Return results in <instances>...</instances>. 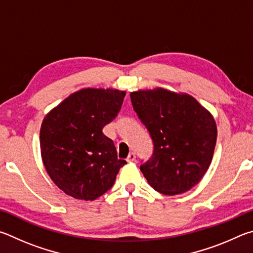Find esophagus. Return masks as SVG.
Here are the masks:
<instances>
[{
	"instance_id": "obj_1",
	"label": "esophagus",
	"mask_w": 253,
	"mask_h": 253,
	"mask_svg": "<svg viewBox=\"0 0 253 253\" xmlns=\"http://www.w3.org/2000/svg\"><path fill=\"white\" fill-rule=\"evenodd\" d=\"M135 153L134 152H131L129 156H127V158H126V161L127 162H133V161H135Z\"/></svg>"
}]
</instances>
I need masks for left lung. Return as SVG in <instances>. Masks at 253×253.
<instances>
[{"label":"left lung","instance_id":"left-lung-1","mask_svg":"<svg viewBox=\"0 0 253 253\" xmlns=\"http://www.w3.org/2000/svg\"><path fill=\"white\" fill-rule=\"evenodd\" d=\"M133 110L153 142V153L140 170L156 191L175 196L199 183L216 142L212 115L188 94L163 88L131 93Z\"/></svg>","mask_w":253,"mask_h":253}]
</instances>
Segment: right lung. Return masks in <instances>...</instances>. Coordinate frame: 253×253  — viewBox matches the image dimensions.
<instances>
[{
  "mask_svg": "<svg viewBox=\"0 0 253 253\" xmlns=\"http://www.w3.org/2000/svg\"><path fill=\"white\" fill-rule=\"evenodd\" d=\"M126 92L84 88L44 118L40 145L44 167L62 191L79 200H95L112 188L120 168L113 141L103 127L117 118Z\"/></svg>",
  "mask_w": 253,
  "mask_h": 253,
  "instance_id": "obj_1",
  "label": "right lung"
}]
</instances>
